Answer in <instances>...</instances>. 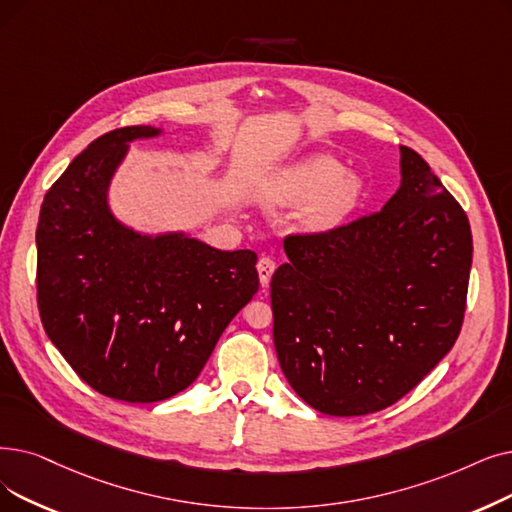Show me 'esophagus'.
<instances>
[{"mask_svg": "<svg viewBox=\"0 0 512 512\" xmlns=\"http://www.w3.org/2000/svg\"><path fill=\"white\" fill-rule=\"evenodd\" d=\"M276 270V261L272 257H261L257 261V272H259V282L261 286H268L272 280V274Z\"/></svg>", "mask_w": 512, "mask_h": 512, "instance_id": "34e87169", "label": "esophagus"}]
</instances>
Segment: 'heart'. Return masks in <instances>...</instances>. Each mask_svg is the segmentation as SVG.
<instances>
[{"label":"heart","mask_w":512,"mask_h":512,"mask_svg":"<svg viewBox=\"0 0 512 512\" xmlns=\"http://www.w3.org/2000/svg\"><path fill=\"white\" fill-rule=\"evenodd\" d=\"M268 196L282 205L309 203L303 221L311 230H332L358 205L362 182L345 171V165L328 154H316L278 173L268 186Z\"/></svg>","instance_id":"b5f03b06"}]
</instances>
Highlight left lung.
Listing matches in <instances>:
<instances>
[{
  "label": "left lung",
  "instance_id": "left-lung-1",
  "mask_svg": "<svg viewBox=\"0 0 512 512\" xmlns=\"http://www.w3.org/2000/svg\"><path fill=\"white\" fill-rule=\"evenodd\" d=\"M402 150L387 205L326 232L284 238L272 276L286 381L330 416L379 412L441 362L462 328L471 224L427 161Z\"/></svg>",
  "mask_w": 512,
  "mask_h": 512
}]
</instances>
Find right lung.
Here are the masks:
<instances>
[{"label":"right lung","mask_w":512,"mask_h":512,"mask_svg":"<svg viewBox=\"0 0 512 512\" xmlns=\"http://www.w3.org/2000/svg\"><path fill=\"white\" fill-rule=\"evenodd\" d=\"M159 133L121 127L77 154L43 198L35 236L37 307L50 341L81 381L129 404L192 385L259 288L253 251L142 236L110 213L106 190L127 144Z\"/></svg>","instance_id":"right-lung-1"}]
</instances>
